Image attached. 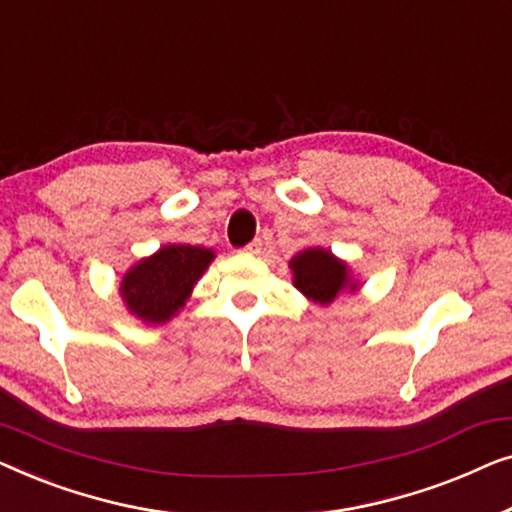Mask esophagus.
I'll return each instance as SVG.
<instances>
[{"label": "esophagus", "instance_id": "esophagus-1", "mask_svg": "<svg viewBox=\"0 0 512 512\" xmlns=\"http://www.w3.org/2000/svg\"><path fill=\"white\" fill-rule=\"evenodd\" d=\"M261 249H263V242H261V240H254V242H249L247 247H244L242 251H244V254H247V256H258V254H261Z\"/></svg>", "mask_w": 512, "mask_h": 512}]
</instances>
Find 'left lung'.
Here are the masks:
<instances>
[{
    "label": "left lung",
    "instance_id": "left-lung-1",
    "mask_svg": "<svg viewBox=\"0 0 512 512\" xmlns=\"http://www.w3.org/2000/svg\"><path fill=\"white\" fill-rule=\"evenodd\" d=\"M293 275V286L303 293L307 300L321 307L331 305L340 293H356L361 282L352 277V268L333 251L321 247H307L298 251L289 261Z\"/></svg>",
    "mask_w": 512,
    "mask_h": 512
}]
</instances>
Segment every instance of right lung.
I'll list each match as a JSON object with an SVG mask.
<instances>
[{
	"label": "right lung",
	"instance_id": "obj_1",
	"mask_svg": "<svg viewBox=\"0 0 512 512\" xmlns=\"http://www.w3.org/2000/svg\"><path fill=\"white\" fill-rule=\"evenodd\" d=\"M214 258L212 249L193 244H165L156 254L139 258L118 284L125 310L146 326L167 324L191 298Z\"/></svg>",
	"mask_w": 512,
	"mask_h": 512
}]
</instances>
